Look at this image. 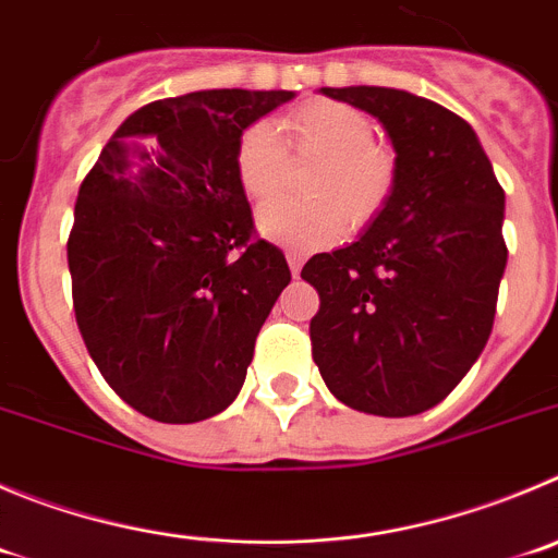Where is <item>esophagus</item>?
<instances>
[{
  "label": "esophagus",
  "instance_id": "obj_1",
  "mask_svg": "<svg viewBox=\"0 0 558 558\" xmlns=\"http://www.w3.org/2000/svg\"><path fill=\"white\" fill-rule=\"evenodd\" d=\"M286 262H289V269H291V275H300V269H303V264H305V255L303 253H296V250H289V253H286Z\"/></svg>",
  "mask_w": 558,
  "mask_h": 558
}]
</instances>
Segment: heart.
I'll list each match as a JSON object with an SVG mask.
<instances>
[{"mask_svg":"<svg viewBox=\"0 0 558 558\" xmlns=\"http://www.w3.org/2000/svg\"><path fill=\"white\" fill-rule=\"evenodd\" d=\"M286 148L294 159H319L305 175L308 201L267 203L255 226L269 242L314 250L343 233L372 226L397 190V161L374 143V123L350 104L316 98L280 121ZM233 168L250 201H269L289 179V156L267 123L244 129L233 150Z\"/></svg>","mask_w":558,"mask_h":558,"instance_id":"obj_1","label":"heart"}]
</instances>
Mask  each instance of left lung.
Returning <instances> with one entry per match:
<instances>
[{
    "label": "left lung",
    "instance_id": "obj_1",
    "mask_svg": "<svg viewBox=\"0 0 558 558\" xmlns=\"http://www.w3.org/2000/svg\"><path fill=\"white\" fill-rule=\"evenodd\" d=\"M383 123L397 190L350 247L314 255L311 347L332 397L404 418L444 402L482 355L507 267L504 190L460 114L393 87H322Z\"/></svg>",
    "mask_w": 558,
    "mask_h": 558
}]
</instances>
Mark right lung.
I'll return each mask as SVG.
<instances>
[{
	"label": "right lung",
	"instance_id": "1",
	"mask_svg": "<svg viewBox=\"0 0 558 558\" xmlns=\"http://www.w3.org/2000/svg\"><path fill=\"white\" fill-rule=\"evenodd\" d=\"M291 90H197L129 114L80 186L68 269L76 325L109 388L161 424L222 413L289 286L255 239L233 150Z\"/></svg>",
	"mask_w": 558,
	"mask_h": 558
}]
</instances>
